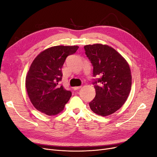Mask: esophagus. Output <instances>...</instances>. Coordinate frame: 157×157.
<instances>
[{"label":"esophagus","mask_w":157,"mask_h":157,"mask_svg":"<svg viewBox=\"0 0 157 157\" xmlns=\"http://www.w3.org/2000/svg\"><path fill=\"white\" fill-rule=\"evenodd\" d=\"M80 88H81V86H75V87H73V89L75 90H77L80 89Z\"/></svg>","instance_id":"34e87169"}]
</instances>
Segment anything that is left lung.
<instances>
[{"mask_svg":"<svg viewBox=\"0 0 157 157\" xmlns=\"http://www.w3.org/2000/svg\"><path fill=\"white\" fill-rule=\"evenodd\" d=\"M86 56L93 65L94 77L100 75L96 85V97L89 103L91 110L105 117L118 110L129 96L132 86L130 65L121 54L107 44L84 46Z\"/></svg>","mask_w":157,"mask_h":157,"instance_id":"1","label":"left lung"}]
</instances>
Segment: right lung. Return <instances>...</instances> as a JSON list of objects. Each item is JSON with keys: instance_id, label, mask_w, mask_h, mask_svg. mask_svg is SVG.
<instances>
[{"instance_id": "1", "label": "right lung", "mask_w": 157, "mask_h": 157, "mask_svg": "<svg viewBox=\"0 0 157 157\" xmlns=\"http://www.w3.org/2000/svg\"><path fill=\"white\" fill-rule=\"evenodd\" d=\"M78 46H55L47 48L34 59L28 71L25 86L33 105L48 116L62 111L71 96L58 82L62 78V68L67 57L75 53Z\"/></svg>"}]
</instances>
